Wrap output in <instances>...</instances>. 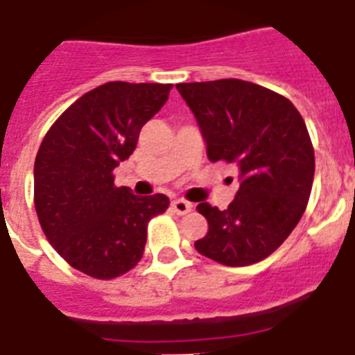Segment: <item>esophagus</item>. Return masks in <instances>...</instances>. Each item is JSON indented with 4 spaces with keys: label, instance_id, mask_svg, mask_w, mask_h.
I'll list each match as a JSON object with an SVG mask.
<instances>
[{
    "label": "esophagus",
    "instance_id": "obj_1",
    "mask_svg": "<svg viewBox=\"0 0 355 355\" xmlns=\"http://www.w3.org/2000/svg\"><path fill=\"white\" fill-rule=\"evenodd\" d=\"M172 209L178 216H184V214H189L192 210V203L189 201H184V199H174L172 201Z\"/></svg>",
    "mask_w": 355,
    "mask_h": 355
}]
</instances>
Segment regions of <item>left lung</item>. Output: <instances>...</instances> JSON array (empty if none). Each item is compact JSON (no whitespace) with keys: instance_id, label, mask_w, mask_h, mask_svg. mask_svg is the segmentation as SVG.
Returning a JSON list of instances; mask_svg holds the SVG:
<instances>
[{"instance_id":"1","label":"left lung","mask_w":355,"mask_h":355,"mask_svg":"<svg viewBox=\"0 0 355 355\" xmlns=\"http://www.w3.org/2000/svg\"><path fill=\"white\" fill-rule=\"evenodd\" d=\"M175 89L198 119L209 159L236 163L241 178L227 210L198 205L209 232L196 250L227 266L263 261L300 223L312 192L314 146L301 114L285 96L243 79Z\"/></svg>"}]
</instances>
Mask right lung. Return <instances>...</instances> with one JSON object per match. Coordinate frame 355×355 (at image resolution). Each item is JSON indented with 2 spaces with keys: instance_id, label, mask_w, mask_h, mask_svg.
Instances as JSON below:
<instances>
[{
  "instance_id": "right-lung-1",
  "label": "right lung",
  "mask_w": 355,
  "mask_h": 355,
  "mask_svg": "<svg viewBox=\"0 0 355 355\" xmlns=\"http://www.w3.org/2000/svg\"><path fill=\"white\" fill-rule=\"evenodd\" d=\"M171 83L108 81L70 105L41 141L34 205L43 234L70 266L114 279L141 261L146 227L168 209L163 194L137 198L114 184L143 125L166 103Z\"/></svg>"
}]
</instances>
